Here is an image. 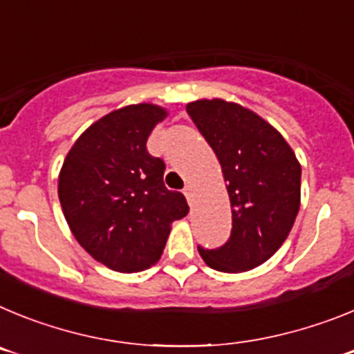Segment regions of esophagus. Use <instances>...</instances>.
I'll return each mask as SVG.
<instances>
[{
  "instance_id": "esophagus-1",
  "label": "esophagus",
  "mask_w": 354,
  "mask_h": 354,
  "mask_svg": "<svg viewBox=\"0 0 354 354\" xmlns=\"http://www.w3.org/2000/svg\"><path fill=\"white\" fill-rule=\"evenodd\" d=\"M184 195H186V198H187V204L192 205L193 207V204H195V187L192 186V184H187L186 187H184Z\"/></svg>"
}]
</instances>
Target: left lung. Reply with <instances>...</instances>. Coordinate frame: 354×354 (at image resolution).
<instances>
[{
  "label": "left lung",
  "instance_id": "1",
  "mask_svg": "<svg viewBox=\"0 0 354 354\" xmlns=\"http://www.w3.org/2000/svg\"><path fill=\"white\" fill-rule=\"evenodd\" d=\"M214 150L232 207V232L223 246H198L205 264L223 273H243L264 264L289 236L299 211L301 167L271 124L223 99L186 106Z\"/></svg>",
  "mask_w": 354,
  "mask_h": 354
}]
</instances>
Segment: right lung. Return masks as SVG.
Wrapping results in <instances>:
<instances>
[{
  "instance_id": "add662e5",
  "label": "right lung",
  "mask_w": 354,
  "mask_h": 354,
  "mask_svg": "<svg viewBox=\"0 0 354 354\" xmlns=\"http://www.w3.org/2000/svg\"><path fill=\"white\" fill-rule=\"evenodd\" d=\"M168 111L131 104L93 122L68 150L58 177L62 211L95 261L136 273L159 261L171 223L187 214L183 193L162 183L165 162L147 140Z\"/></svg>"
}]
</instances>
